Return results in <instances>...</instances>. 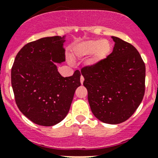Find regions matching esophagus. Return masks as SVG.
<instances>
[{"mask_svg":"<svg viewBox=\"0 0 158 158\" xmlns=\"http://www.w3.org/2000/svg\"><path fill=\"white\" fill-rule=\"evenodd\" d=\"M83 81H84V78L82 77V76H81V78H80V82H81V84L83 83Z\"/></svg>","mask_w":158,"mask_h":158,"instance_id":"1","label":"esophagus"}]
</instances>
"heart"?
Instances as JSON below:
<instances>
[{"label": "heart", "instance_id": "obj_1", "mask_svg": "<svg viewBox=\"0 0 158 158\" xmlns=\"http://www.w3.org/2000/svg\"><path fill=\"white\" fill-rule=\"evenodd\" d=\"M110 50L111 47L107 40H87L75 46L73 48V55L77 57H83L91 54L88 64L89 65H94L105 59L110 54Z\"/></svg>", "mask_w": 158, "mask_h": 158}]
</instances>
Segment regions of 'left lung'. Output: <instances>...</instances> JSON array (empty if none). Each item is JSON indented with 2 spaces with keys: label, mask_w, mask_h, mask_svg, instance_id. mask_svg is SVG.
Masks as SVG:
<instances>
[{
  "label": "left lung",
  "mask_w": 158,
  "mask_h": 158,
  "mask_svg": "<svg viewBox=\"0 0 158 158\" xmlns=\"http://www.w3.org/2000/svg\"><path fill=\"white\" fill-rule=\"evenodd\" d=\"M112 53L97 64L82 68L83 85L93 114L107 124L129 119L142 102L146 67L132 44L116 36Z\"/></svg>",
  "instance_id": "8db88e82"
}]
</instances>
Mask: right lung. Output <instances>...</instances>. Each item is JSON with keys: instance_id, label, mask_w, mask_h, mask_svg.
<instances>
[{"instance_id": "right-lung-1", "label": "right lung", "mask_w": 158, "mask_h": 158, "mask_svg": "<svg viewBox=\"0 0 158 158\" xmlns=\"http://www.w3.org/2000/svg\"><path fill=\"white\" fill-rule=\"evenodd\" d=\"M65 36L30 42L16 55L11 68V86L16 104L31 122L52 126L68 114L75 91L81 85L76 70L63 77L56 63L65 61Z\"/></svg>"}]
</instances>
